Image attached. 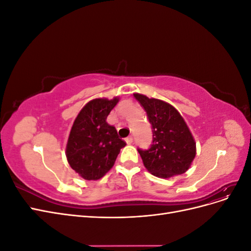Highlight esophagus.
<instances>
[{"label": "esophagus", "instance_id": "34e87169", "mask_svg": "<svg viewBox=\"0 0 251 251\" xmlns=\"http://www.w3.org/2000/svg\"><path fill=\"white\" fill-rule=\"evenodd\" d=\"M126 142L127 144L133 143V137H132V136H128V137H126Z\"/></svg>", "mask_w": 251, "mask_h": 251}]
</instances>
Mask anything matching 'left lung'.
<instances>
[{
  "instance_id": "8db88e82",
  "label": "left lung",
  "mask_w": 251,
  "mask_h": 251,
  "mask_svg": "<svg viewBox=\"0 0 251 251\" xmlns=\"http://www.w3.org/2000/svg\"><path fill=\"white\" fill-rule=\"evenodd\" d=\"M153 128V144L138 149L143 165L154 176L168 179L184 174L196 156V141L178 110L169 102L134 93Z\"/></svg>"
}]
</instances>
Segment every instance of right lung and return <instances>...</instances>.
I'll return each mask as SVG.
<instances>
[{"label":"right lung","instance_id":"obj_1","mask_svg":"<svg viewBox=\"0 0 251 251\" xmlns=\"http://www.w3.org/2000/svg\"><path fill=\"white\" fill-rule=\"evenodd\" d=\"M119 101L95 98L83 105L75 118L66 146V157L71 168L85 180L102 178L115 163L126 142L115 126L107 123L110 112Z\"/></svg>","mask_w":251,"mask_h":251}]
</instances>
